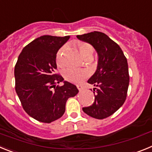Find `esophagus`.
Wrapping results in <instances>:
<instances>
[{
	"label": "esophagus",
	"instance_id": "esophagus-1",
	"mask_svg": "<svg viewBox=\"0 0 152 152\" xmlns=\"http://www.w3.org/2000/svg\"><path fill=\"white\" fill-rule=\"evenodd\" d=\"M77 88L79 90V91H82V90L84 89V87H83L82 85H80V84H77Z\"/></svg>",
	"mask_w": 152,
	"mask_h": 152
}]
</instances>
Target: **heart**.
<instances>
[{
  "mask_svg": "<svg viewBox=\"0 0 152 152\" xmlns=\"http://www.w3.org/2000/svg\"><path fill=\"white\" fill-rule=\"evenodd\" d=\"M77 48H78L80 56L84 58L92 56L94 49H93V47L90 44L80 42L77 45ZM64 49H65L64 48H61L58 52L57 56H56V61H57L58 65H59V66H62L63 65L62 56ZM88 75H89V72L86 69H68L64 72V77L68 81H70V82L80 83L84 78L88 77Z\"/></svg>",
  "mask_w": 152,
  "mask_h": 152,
  "instance_id": "b5f03b06",
  "label": "heart"
}]
</instances>
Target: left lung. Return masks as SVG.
Returning <instances> with one entry per match:
<instances>
[{
	"mask_svg": "<svg viewBox=\"0 0 152 152\" xmlns=\"http://www.w3.org/2000/svg\"><path fill=\"white\" fill-rule=\"evenodd\" d=\"M77 38L91 44L98 56L96 72L88 80L95 87V100L82 110L91 117L105 119L117 111L126 99L129 83L127 59L119 45L105 33L94 31Z\"/></svg>",
	"mask_w": 152,
	"mask_h": 152,
	"instance_id": "left-lung-1",
	"label": "left lung"
}]
</instances>
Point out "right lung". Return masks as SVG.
Returning <instances> with one entry per match:
<instances>
[{
  "label": "right lung",
  "mask_w": 152,
  "mask_h": 152,
  "mask_svg": "<svg viewBox=\"0 0 152 152\" xmlns=\"http://www.w3.org/2000/svg\"><path fill=\"white\" fill-rule=\"evenodd\" d=\"M69 38L40 36L24 47L15 65V89L23 108L42 123H50L61 118L68 98L78 93L76 86L54 74L56 54ZM60 82L64 84L56 86Z\"/></svg>",
  "instance_id": "right-lung-1"
}]
</instances>
